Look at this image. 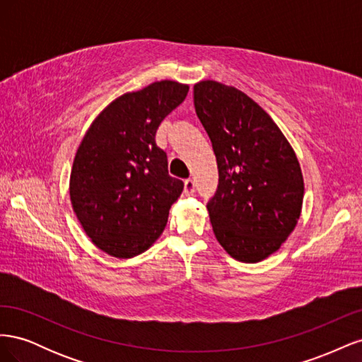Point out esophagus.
I'll use <instances>...</instances> for the list:
<instances>
[{
  "mask_svg": "<svg viewBox=\"0 0 362 362\" xmlns=\"http://www.w3.org/2000/svg\"><path fill=\"white\" fill-rule=\"evenodd\" d=\"M194 193V181L193 180H185L184 181V194L192 196Z\"/></svg>",
  "mask_w": 362,
  "mask_h": 362,
  "instance_id": "34e87169",
  "label": "esophagus"
}]
</instances>
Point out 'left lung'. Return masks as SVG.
I'll return each instance as SVG.
<instances>
[{
    "label": "left lung",
    "instance_id": "left-lung-1",
    "mask_svg": "<svg viewBox=\"0 0 362 362\" xmlns=\"http://www.w3.org/2000/svg\"><path fill=\"white\" fill-rule=\"evenodd\" d=\"M193 98L218 169L206 204L213 233L229 257L259 262L298 225L305 193L299 160L275 120L242 90L204 80Z\"/></svg>",
    "mask_w": 362,
    "mask_h": 362
}]
</instances>
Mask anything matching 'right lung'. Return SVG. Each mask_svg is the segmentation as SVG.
<instances>
[{
  "label": "right lung",
  "instance_id": "right-lung-1",
  "mask_svg": "<svg viewBox=\"0 0 362 362\" xmlns=\"http://www.w3.org/2000/svg\"><path fill=\"white\" fill-rule=\"evenodd\" d=\"M189 84L156 81L117 96L98 115L75 152L69 196L86 235L105 254H144L163 234L184 189L168 173L156 133L187 96Z\"/></svg>",
  "mask_w": 362,
  "mask_h": 362
}]
</instances>
